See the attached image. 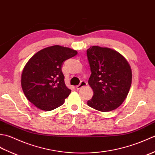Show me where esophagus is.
I'll use <instances>...</instances> for the list:
<instances>
[{"label":"esophagus","instance_id":"obj_1","mask_svg":"<svg viewBox=\"0 0 155 155\" xmlns=\"http://www.w3.org/2000/svg\"><path fill=\"white\" fill-rule=\"evenodd\" d=\"M87 83H86V82L85 81H81V83L78 84V85H77V87H76V88H77V89H78V90H79V89H81V88H82V87H85V86H87Z\"/></svg>","mask_w":155,"mask_h":155}]
</instances>
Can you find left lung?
<instances>
[{"instance_id":"1","label":"left lung","mask_w":155,"mask_h":155,"mask_svg":"<svg viewBox=\"0 0 155 155\" xmlns=\"http://www.w3.org/2000/svg\"><path fill=\"white\" fill-rule=\"evenodd\" d=\"M93 90L88 106L101 112L116 109L123 103L132 83V71L123 55L113 49L93 46L87 49Z\"/></svg>"}]
</instances>
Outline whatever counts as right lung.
Returning <instances> with one entry per match:
<instances>
[{
	"instance_id": "obj_1",
	"label": "right lung",
	"mask_w": 155,
	"mask_h": 155,
	"mask_svg": "<svg viewBox=\"0 0 155 155\" xmlns=\"http://www.w3.org/2000/svg\"><path fill=\"white\" fill-rule=\"evenodd\" d=\"M77 54L68 47L54 45L39 51L29 59L21 75V87L27 99L42 110L61 106L71 90L64 83L62 65Z\"/></svg>"
}]
</instances>
